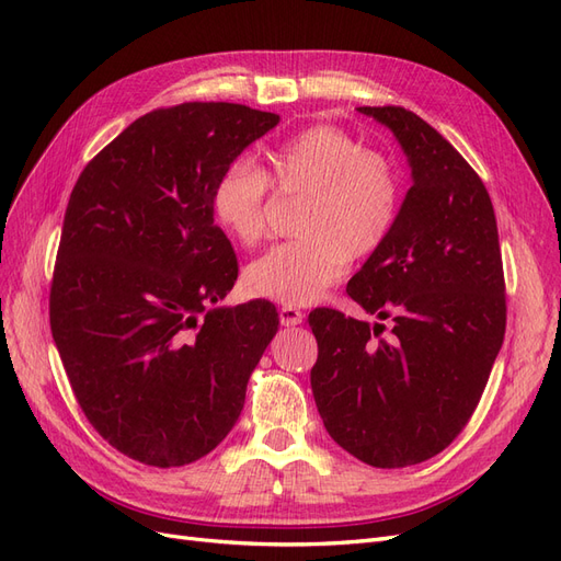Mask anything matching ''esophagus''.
I'll return each instance as SVG.
<instances>
[{"instance_id": "esophagus-1", "label": "esophagus", "mask_w": 561, "mask_h": 561, "mask_svg": "<svg viewBox=\"0 0 561 561\" xmlns=\"http://www.w3.org/2000/svg\"><path fill=\"white\" fill-rule=\"evenodd\" d=\"M278 313H280V325L283 328H297L304 322V313L295 307H283Z\"/></svg>"}]
</instances>
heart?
Segmentation results:
<instances>
[{"label":"heart","mask_w":561,"mask_h":561,"mask_svg":"<svg viewBox=\"0 0 561 561\" xmlns=\"http://www.w3.org/2000/svg\"><path fill=\"white\" fill-rule=\"evenodd\" d=\"M268 182L301 196L295 233L248 264L252 297L307 307L344 278L351 260L375 254L396 229L402 182L381 151L334 126H313L266 154V171L248 159L229 163L215 180L210 208L233 243L257 245L266 233Z\"/></svg>","instance_id":"1"}]
</instances>
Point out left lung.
<instances>
[{"label":"left lung","mask_w":561,"mask_h":561,"mask_svg":"<svg viewBox=\"0 0 561 561\" xmlns=\"http://www.w3.org/2000/svg\"><path fill=\"white\" fill-rule=\"evenodd\" d=\"M393 130L412 186L396 229L346 293L381 322L316 309L311 369L330 437L375 468L439 454L463 431L505 334L496 215L468 161L404 107H358Z\"/></svg>","instance_id":"1"}]
</instances>
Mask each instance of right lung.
<instances>
[{"instance_id": "1", "label": "right lung", "mask_w": 561, "mask_h": 561, "mask_svg": "<svg viewBox=\"0 0 561 561\" xmlns=\"http://www.w3.org/2000/svg\"><path fill=\"white\" fill-rule=\"evenodd\" d=\"M278 122L233 103L154 110L75 184L50 332L91 426L135 461L173 468L210 454L278 332L271 301L217 307L239 262L210 208L219 173Z\"/></svg>"}]
</instances>
